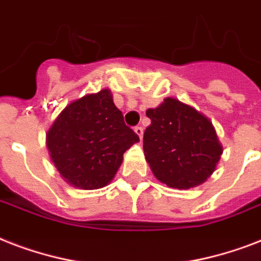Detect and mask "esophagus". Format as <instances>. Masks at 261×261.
<instances>
[{
  "label": "esophagus",
  "instance_id": "esophagus-1",
  "mask_svg": "<svg viewBox=\"0 0 261 261\" xmlns=\"http://www.w3.org/2000/svg\"><path fill=\"white\" fill-rule=\"evenodd\" d=\"M134 131H135V134L138 135L139 138L142 139V135H143V128L141 126H138V127H135L134 128Z\"/></svg>",
  "mask_w": 261,
  "mask_h": 261
}]
</instances>
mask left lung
Masks as SVG:
<instances>
[{"instance_id": "8db88e82", "label": "left lung", "mask_w": 261, "mask_h": 261, "mask_svg": "<svg viewBox=\"0 0 261 261\" xmlns=\"http://www.w3.org/2000/svg\"><path fill=\"white\" fill-rule=\"evenodd\" d=\"M146 116L151 124L143 134V151L159 181L188 190L214 173L223 149L210 119L173 97L149 108Z\"/></svg>"}]
</instances>
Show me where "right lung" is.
<instances>
[{
	"label": "right lung",
	"instance_id": "1",
	"mask_svg": "<svg viewBox=\"0 0 261 261\" xmlns=\"http://www.w3.org/2000/svg\"><path fill=\"white\" fill-rule=\"evenodd\" d=\"M139 137L124 124L110 89L67 104L46 134L50 159L61 177L79 190L108 186L123 154Z\"/></svg>",
	"mask_w": 261,
	"mask_h": 261
}]
</instances>
